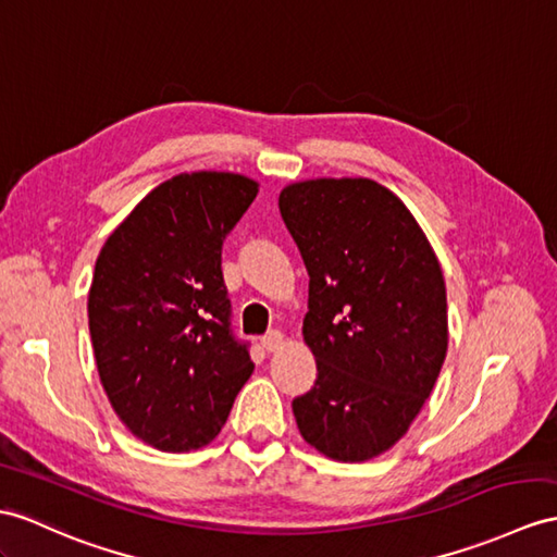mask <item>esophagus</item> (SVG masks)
Returning <instances> with one entry per match:
<instances>
[{
  "label": "esophagus",
  "instance_id": "obj_1",
  "mask_svg": "<svg viewBox=\"0 0 557 557\" xmlns=\"http://www.w3.org/2000/svg\"><path fill=\"white\" fill-rule=\"evenodd\" d=\"M262 347H264L267 351H276V349H281V347H283V333H281V331H271V333H267V335L262 337Z\"/></svg>",
  "mask_w": 557,
  "mask_h": 557
}]
</instances>
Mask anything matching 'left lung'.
Masks as SVG:
<instances>
[{
	"label": "left lung",
	"instance_id": "1",
	"mask_svg": "<svg viewBox=\"0 0 557 557\" xmlns=\"http://www.w3.org/2000/svg\"><path fill=\"white\" fill-rule=\"evenodd\" d=\"M278 208L309 274L302 337L319 369L293 401L297 428L333 460H371L406 435L446 359L440 260L401 198L363 176L293 182Z\"/></svg>",
	"mask_w": 557,
	"mask_h": 557
}]
</instances>
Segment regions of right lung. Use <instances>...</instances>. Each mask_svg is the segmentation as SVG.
Wrapping results in <instances>:
<instances>
[{
	"label": "right lung",
	"mask_w": 557,
	"mask_h": 557,
	"mask_svg": "<svg viewBox=\"0 0 557 557\" xmlns=\"http://www.w3.org/2000/svg\"><path fill=\"white\" fill-rule=\"evenodd\" d=\"M257 191L246 174H176L97 257L87 314L101 385L122 425L158 451L210 444L255 371L228 331L222 240Z\"/></svg>",
	"instance_id": "add662e5"
}]
</instances>
